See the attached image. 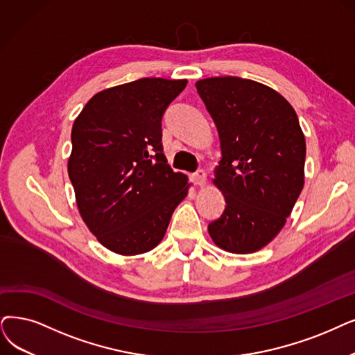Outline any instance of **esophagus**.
<instances>
[{
	"instance_id": "34e87169",
	"label": "esophagus",
	"mask_w": 355,
	"mask_h": 355,
	"mask_svg": "<svg viewBox=\"0 0 355 355\" xmlns=\"http://www.w3.org/2000/svg\"><path fill=\"white\" fill-rule=\"evenodd\" d=\"M191 179H192V182L195 183L196 187H204L205 183H207V176H205V172L202 168H200V170H196L195 173H192V176H191Z\"/></svg>"
}]
</instances>
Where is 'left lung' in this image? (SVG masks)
Here are the masks:
<instances>
[{"mask_svg": "<svg viewBox=\"0 0 355 355\" xmlns=\"http://www.w3.org/2000/svg\"><path fill=\"white\" fill-rule=\"evenodd\" d=\"M195 86L221 147L212 182L225 208L208 233L227 252H257L284 227L304 185L299 118L279 93L253 80L212 77Z\"/></svg>", "mask_w": 355, "mask_h": 355, "instance_id": "1", "label": "left lung"}]
</instances>
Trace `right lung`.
Returning a JSON list of instances; mask_svg holds the SVG:
<instances>
[{"mask_svg":"<svg viewBox=\"0 0 355 355\" xmlns=\"http://www.w3.org/2000/svg\"><path fill=\"white\" fill-rule=\"evenodd\" d=\"M187 80L141 78L94 94L71 131L68 176L89 230L105 248L139 254L157 246L188 179L167 164L166 109Z\"/></svg>","mask_w":355,"mask_h":355,"instance_id":"obj_1","label":"right lung"}]
</instances>
